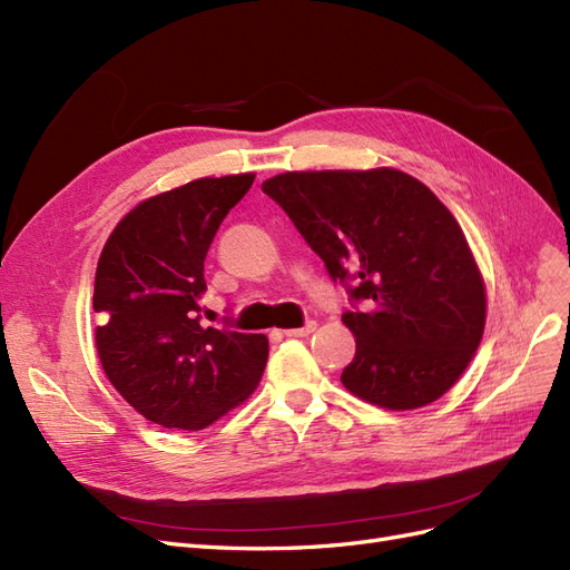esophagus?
I'll return each mask as SVG.
<instances>
[{"label":"esophagus","instance_id":"obj_1","mask_svg":"<svg viewBox=\"0 0 570 570\" xmlns=\"http://www.w3.org/2000/svg\"><path fill=\"white\" fill-rule=\"evenodd\" d=\"M316 331V321H306L302 327H292V331H283L285 337H308Z\"/></svg>","mask_w":570,"mask_h":570}]
</instances>
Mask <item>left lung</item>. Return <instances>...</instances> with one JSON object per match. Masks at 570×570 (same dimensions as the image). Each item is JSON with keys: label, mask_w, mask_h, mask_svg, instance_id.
<instances>
[{"label": "left lung", "mask_w": 570, "mask_h": 570, "mask_svg": "<svg viewBox=\"0 0 570 570\" xmlns=\"http://www.w3.org/2000/svg\"><path fill=\"white\" fill-rule=\"evenodd\" d=\"M262 189L347 289L356 354L342 385L396 411L450 390L485 331V283L450 209L394 168L281 174Z\"/></svg>", "instance_id": "1"}]
</instances>
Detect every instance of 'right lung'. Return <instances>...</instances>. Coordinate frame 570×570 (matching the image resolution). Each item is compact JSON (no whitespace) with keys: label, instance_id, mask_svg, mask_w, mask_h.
I'll list each match as a JSON object with an SVG mask.
<instances>
[{"label":"right lung","instance_id":"1","mask_svg":"<svg viewBox=\"0 0 570 570\" xmlns=\"http://www.w3.org/2000/svg\"><path fill=\"white\" fill-rule=\"evenodd\" d=\"M254 174L199 178L151 197L101 249L92 306L97 354L111 385L151 423L202 430L254 392L266 335L204 323V262ZM212 321V318H209Z\"/></svg>","mask_w":570,"mask_h":570}]
</instances>
